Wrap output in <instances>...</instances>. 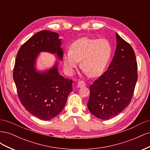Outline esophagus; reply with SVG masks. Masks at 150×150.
Returning <instances> with one entry per match:
<instances>
[{
	"label": "esophagus",
	"instance_id": "esophagus-1",
	"mask_svg": "<svg viewBox=\"0 0 150 150\" xmlns=\"http://www.w3.org/2000/svg\"><path fill=\"white\" fill-rule=\"evenodd\" d=\"M86 86V83L83 81H80L78 83V88H83V87H85Z\"/></svg>",
	"mask_w": 150,
	"mask_h": 150
}]
</instances>
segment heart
Wrapping results in <instances>:
<instances>
[{
    "instance_id": "obj_1",
    "label": "heart",
    "mask_w": 150,
    "mask_h": 150,
    "mask_svg": "<svg viewBox=\"0 0 150 150\" xmlns=\"http://www.w3.org/2000/svg\"><path fill=\"white\" fill-rule=\"evenodd\" d=\"M111 54V45L107 39L83 38L72 43L70 51L64 54L63 64L67 73L72 74L81 61L85 74L98 77L105 71Z\"/></svg>"
}]
</instances>
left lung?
<instances>
[{"label":"left lung","instance_id":"left-lung-1","mask_svg":"<svg viewBox=\"0 0 150 150\" xmlns=\"http://www.w3.org/2000/svg\"><path fill=\"white\" fill-rule=\"evenodd\" d=\"M116 49L108 69L89 87L88 108L101 120H108L128 106L138 79L137 62L131 45L116 34Z\"/></svg>","mask_w":150,"mask_h":150}]
</instances>
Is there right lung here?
Wrapping results in <instances>:
<instances>
[{"mask_svg":"<svg viewBox=\"0 0 150 150\" xmlns=\"http://www.w3.org/2000/svg\"><path fill=\"white\" fill-rule=\"evenodd\" d=\"M61 40L56 33L41 30L22 45L16 56L13 78L18 96L25 110L40 120H50L59 114L72 89V80L59 74L57 62L43 72L35 67L40 52L56 54L62 59Z\"/></svg>","mask_w":150,"mask_h":150,"instance_id":"obj_1","label":"right lung"}]
</instances>
